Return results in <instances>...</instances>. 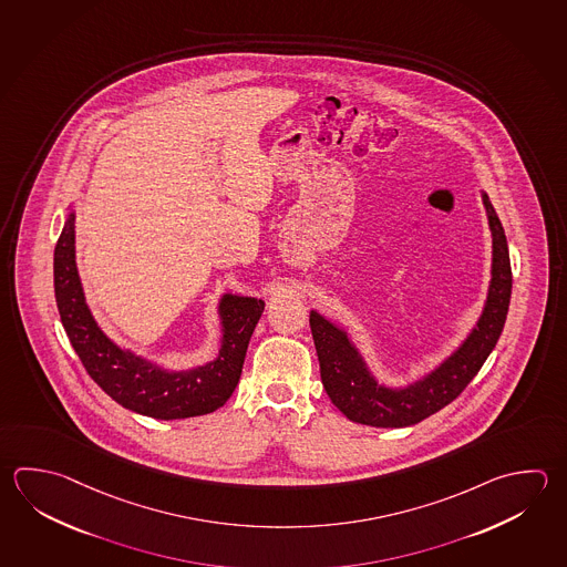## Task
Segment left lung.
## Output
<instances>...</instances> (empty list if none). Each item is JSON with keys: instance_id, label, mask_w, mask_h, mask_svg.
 Returning <instances> with one entry per match:
<instances>
[{"instance_id": "obj_1", "label": "left lung", "mask_w": 567, "mask_h": 567, "mask_svg": "<svg viewBox=\"0 0 567 567\" xmlns=\"http://www.w3.org/2000/svg\"><path fill=\"white\" fill-rule=\"evenodd\" d=\"M481 196L493 238L487 300L480 321L460 349L421 381L401 389L379 385L349 334L317 310H310V332L319 354L322 386L344 417L371 427L415 425L457 399L495 349L512 299V265L499 216L489 196Z\"/></svg>"}]
</instances>
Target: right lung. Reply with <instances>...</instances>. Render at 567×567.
I'll list each match as a JSON object with an SVG mask.
<instances>
[{
	"instance_id": "1",
	"label": "right lung",
	"mask_w": 567,
	"mask_h": 567,
	"mask_svg": "<svg viewBox=\"0 0 567 567\" xmlns=\"http://www.w3.org/2000/svg\"><path fill=\"white\" fill-rule=\"evenodd\" d=\"M74 223L75 214H68L55 245L54 290L68 339L87 374L116 403L146 417H198L225 405L238 385L248 341L265 310V300L225 295L218 305L223 321L218 357L188 371H166L120 349L97 327L75 268Z\"/></svg>"
}]
</instances>
